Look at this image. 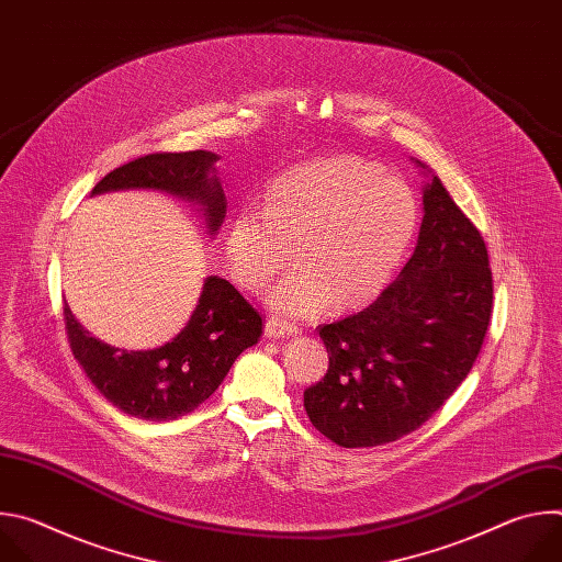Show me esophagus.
<instances>
[{
    "label": "esophagus",
    "mask_w": 562,
    "mask_h": 562,
    "mask_svg": "<svg viewBox=\"0 0 562 562\" xmlns=\"http://www.w3.org/2000/svg\"><path fill=\"white\" fill-rule=\"evenodd\" d=\"M300 329L291 323H286V319H280V317H269L267 319V327H265V336L267 338H289V336H297Z\"/></svg>",
    "instance_id": "esophagus-1"
}]
</instances>
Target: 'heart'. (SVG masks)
I'll use <instances>...</instances> for the list:
<instances>
[{"label": "heart", "mask_w": 562, "mask_h": 562, "mask_svg": "<svg viewBox=\"0 0 562 562\" xmlns=\"http://www.w3.org/2000/svg\"><path fill=\"white\" fill-rule=\"evenodd\" d=\"M412 187L358 157L319 159L276 178L265 209L245 204L228 222L224 256L245 291L269 289L267 302L289 317H313L334 302H371L405 260L418 231Z\"/></svg>", "instance_id": "b5f03b06"}]
</instances>
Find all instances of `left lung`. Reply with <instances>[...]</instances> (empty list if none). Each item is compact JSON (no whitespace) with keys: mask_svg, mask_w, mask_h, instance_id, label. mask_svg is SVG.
I'll return each mask as SVG.
<instances>
[{"mask_svg":"<svg viewBox=\"0 0 562 562\" xmlns=\"http://www.w3.org/2000/svg\"><path fill=\"white\" fill-rule=\"evenodd\" d=\"M414 256L375 302L319 327L327 375L304 391L311 425L340 447H378L427 423L462 384L492 315L483 235L423 162Z\"/></svg>","mask_w":562,"mask_h":562,"instance_id":"1","label":"left lung"}]
</instances>
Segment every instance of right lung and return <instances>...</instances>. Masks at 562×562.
I'll return each mask as SVG.
<instances>
[{
    "instance_id": "right-lung-1",
    "label": "right lung",
    "mask_w": 562,
    "mask_h": 562,
    "mask_svg": "<svg viewBox=\"0 0 562 562\" xmlns=\"http://www.w3.org/2000/svg\"><path fill=\"white\" fill-rule=\"evenodd\" d=\"M217 159L211 150L144 155L104 176L91 198L126 189L162 191L191 202L215 237L226 215ZM64 319L72 356L95 389L120 412L153 423L198 409L222 384L235 358L262 336L260 313L217 276L204 278L187 327L157 349L126 351L93 338L77 323L68 302Z\"/></svg>"
}]
</instances>
